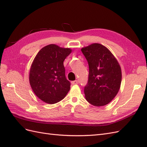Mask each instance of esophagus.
Masks as SVG:
<instances>
[{
    "instance_id": "34e87169",
    "label": "esophagus",
    "mask_w": 147,
    "mask_h": 147,
    "mask_svg": "<svg viewBox=\"0 0 147 147\" xmlns=\"http://www.w3.org/2000/svg\"><path fill=\"white\" fill-rule=\"evenodd\" d=\"M71 83H72V84H77L78 83V81L77 80H75V81H72V82H71Z\"/></svg>"
}]
</instances>
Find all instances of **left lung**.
<instances>
[{"instance_id":"left-lung-1","label":"left lung","mask_w":147,"mask_h":147,"mask_svg":"<svg viewBox=\"0 0 147 147\" xmlns=\"http://www.w3.org/2000/svg\"><path fill=\"white\" fill-rule=\"evenodd\" d=\"M81 50L89 65L88 83L84 88L85 98L94 106L108 104L121 85L120 65L109 49L101 44L92 43Z\"/></svg>"}]
</instances>
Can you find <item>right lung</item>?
Segmentation results:
<instances>
[{
    "label": "right lung",
    "mask_w": 147,
    "mask_h": 147,
    "mask_svg": "<svg viewBox=\"0 0 147 147\" xmlns=\"http://www.w3.org/2000/svg\"><path fill=\"white\" fill-rule=\"evenodd\" d=\"M72 50L54 44L42 48L34 58L29 82L35 94L47 104L63 100L69 91L70 83L65 75L64 61Z\"/></svg>",
    "instance_id": "add662e5"
}]
</instances>
